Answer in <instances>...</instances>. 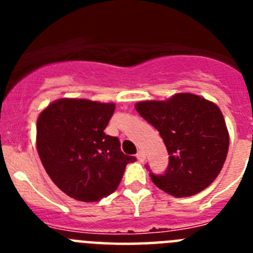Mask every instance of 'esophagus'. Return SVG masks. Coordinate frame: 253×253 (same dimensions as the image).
<instances>
[{"instance_id":"34e87169","label":"esophagus","mask_w":253,"mask_h":253,"mask_svg":"<svg viewBox=\"0 0 253 253\" xmlns=\"http://www.w3.org/2000/svg\"><path fill=\"white\" fill-rule=\"evenodd\" d=\"M137 158H138V161H139V162H144V161H146V154H144V152H142V151L138 152Z\"/></svg>"}]
</instances>
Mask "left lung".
<instances>
[{
    "label": "left lung",
    "instance_id": "1",
    "mask_svg": "<svg viewBox=\"0 0 253 253\" xmlns=\"http://www.w3.org/2000/svg\"><path fill=\"white\" fill-rule=\"evenodd\" d=\"M135 110L160 131L169 154L166 173H151L156 186L176 198H186L215 180L227 158L229 133L213 101L180 92L167 100L139 101Z\"/></svg>",
    "mask_w": 253,
    "mask_h": 253
}]
</instances>
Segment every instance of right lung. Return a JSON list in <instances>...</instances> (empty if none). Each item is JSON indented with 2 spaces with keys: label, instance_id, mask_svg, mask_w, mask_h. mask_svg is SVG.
I'll return each instance as SVG.
<instances>
[{
  "label": "right lung",
  "instance_id": "add662e5",
  "mask_svg": "<svg viewBox=\"0 0 253 253\" xmlns=\"http://www.w3.org/2000/svg\"><path fill=\"white\" fill-rule=\"evenodd\" d=\"M115 104L63 97L38 116L37 149L51 181L69 198L99 202L114 193L135 158L104 133Z\"/></svg>",
  "mask_w": 253,
  "mask_h": 253
}]
</instances>
